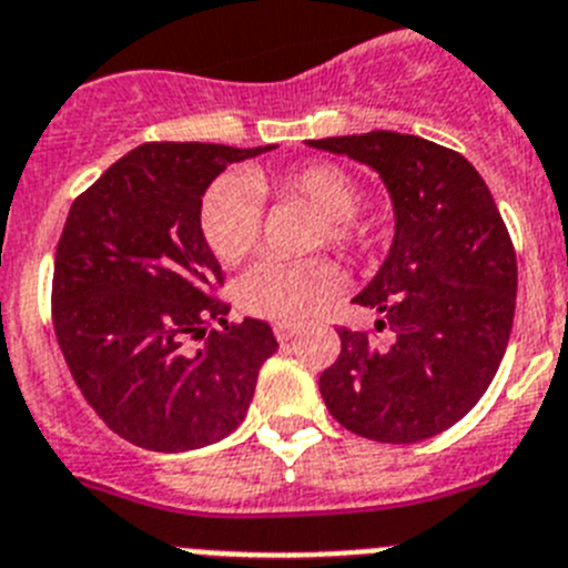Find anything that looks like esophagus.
Listing matches in <instances>:
<instances>
[{"instance_id":"34e87169","label":"esophagus","mask_w":568,"mask_h":568,"mask_svg":"<svg viewBox=\"0 0 568 568\" xmlns=\"http://www.w3.org/2000/svg\"><path fill=\"white\" fill-rule=\"evenodd\" d=\"M300 328L297 325H291V323H277L274 325V337L280 339V343H291V339L297 337Z\"/></svg>"}]
</instances>
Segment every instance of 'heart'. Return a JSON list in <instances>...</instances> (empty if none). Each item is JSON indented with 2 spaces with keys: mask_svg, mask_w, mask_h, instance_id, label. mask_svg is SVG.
<instances>
[{
  "mask_svg": "<svg viewBox=\"0 0 568 568\" xmlns=\"http://www.w3.org/2000/svg\"><path fill=\"white\" fill-rule=\"evenodd\" d=\"M303 200L320 214L314 243L332 245L337 251L357 248L363 229L354 220L359 205V189L345 168L332 162H312L268 176L263 171L225 174L205 189L200 200V231L209 248L225 265L243 263L260 243L263 231L265 194ZM339 288V271L328 260L291 263L280 256H265L251 265L240 280V303L248 314L277 323H300L312 317L325 300Z\"/></svg>",
  "mask_w": 568,
  "mask_h": 568,
  "instance_id": "b5f03b06",
  "label": "heart"
}]
</instances>
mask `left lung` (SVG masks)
Listing matches in <instances>:
<instances>
[{
	"label": "left lung",
	"mask_w": 568,
	"mask_h": 568,
	"mask_svg": "<svg viewBox=\"0 0 568 568\" xmlns=\"http://www.w3.org/2000/svg\"><path fill=\"white\" fill-rule=\"evenodd\" d=\"M308 145L374 168L394 205V240L354 303L377 314L339 328V357L320 374L334 420L379 443L446 432L495 379L517 297V256L489 185L457 151L397 131Z\"/></svg>",
	"instance_id": "1"
}]
</instances>
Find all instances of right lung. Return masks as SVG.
Instances as JSON below:
<instances>
[{
    "mask_svg": "<svg viewBox=\"0 0 568 568\" xmlns=\"http://www.w3.org/2000/svg\"><path fill=\"white\" fill-rule=\"evenodd\" d=\"M271 148L145 142L68 211L53 332L88 406L134 446L174 455L229 437L280 348L263 320L229 323L231 305L214 297L223 268L200 231L211 182Z\"/></svg>",
    "mask_w": 568,
    "mask_h": 568,
    "instance_id": "1",
    "label": "right lung"
}]
</instances>
